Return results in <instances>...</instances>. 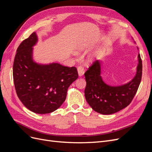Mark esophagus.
Instances as JSON below:
<instances>
[{"label":"esophagus","instance_id":"obj_1","mask_svg":"<svg viewBox=\"0 0 152 152\" xmlns=\"http://www.w3.org/2000/svg\"><path fill=\"white\" fill-rule=\"evenodd\" d=\"M77 71H78V73H79V77H82V75L84 74V72H85L84 69L82 66H79V67L77 68Z\"/></svg>","mask_w":152,"mask_h":152}]
</instances>
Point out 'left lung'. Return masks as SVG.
I'll return each mask as SVG.
<instances>
[{
    "mask_svg": "<svg viewBox=\"0 0 152 152\" xmlns=\"http://www.w3.org/2000/svg\"><path fill=\"white\" fill-rule=\"evenodd\" d=\"M137 58L138 64L135 76L131 81L121 86H112L103 81L101 75L102 61H96L86 72L85 97L95 112L103 115L113 114L131 103L138 89L142 76V61L140 54Z\"/></svg>",
    "mask_w": 152,
    "mask_h": 152,
    "instance_id": "obj_1",
    "label": "left lung"
}]
</instances>
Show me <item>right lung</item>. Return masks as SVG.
<instances>
[{
  "mask_svg": "<svg viewBox=\"0 0 152 152\" xmlns=\"http://www.w3.org/2000/svg\"><path fill=\"white\" fill-rule=\"evenodd\" d=\"M37 41L34 32L18 48L13 63V80L18 97L25 107L34 113L45 114L61 107L69 86L79 75L75 67L34 61L33 47Z\"/></svg>",
  "mask_w": 152,
  "mask_h": 152,
  "instance_id": "obj_1",
  "label": "right lung"
}]
</instances>
